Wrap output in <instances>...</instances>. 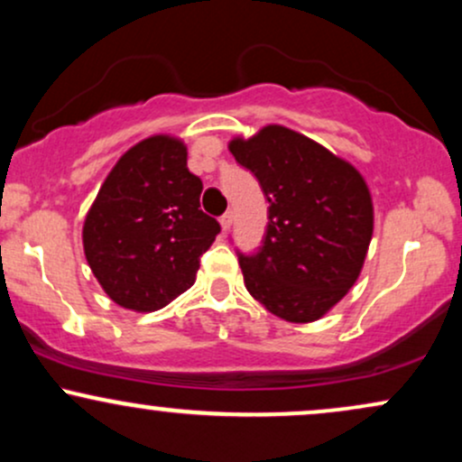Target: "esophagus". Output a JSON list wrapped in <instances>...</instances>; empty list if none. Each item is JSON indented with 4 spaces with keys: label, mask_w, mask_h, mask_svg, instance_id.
Listing matches in <instances>:
<instances>
[{
    "label": "esophagus",
    "mask_w": 462,
    "mask_h": 462,
    "mask_svg": "<svg viewBox=\"0 0 462 462\" xmlns=\"http://www.w3.org/2000/svg\"><path fill=\"white\" fill-rule=\"evenodd\" d=\"M232 221H235V215H232V213H226L224 217H221L219 224H221V227H224V232L230 230V227H232Z\"/></svg>",
    "instance_id": "34e87169"
}]
</instances>
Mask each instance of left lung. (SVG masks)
Listing matches in <instances>:
<instances>
[{
	"mask_svg": "<svg viewBox=\"0 0 462 462\" xmlns=\"http://www.w3.org/2000/svg\"><path fill=\"white\" fill-rule=\"evenodd\" d=\"M227 150L261 182L269 224L256 256H238L254 300L280 319L328 315L363 272L374 199L363 173L300 132L269 124Z\"/></svg>",
	"mask_w": 462,
	"mask_h": 462,
	"instance_id": "left-lung-1",
	"label": "left lung"
}]
</instances>
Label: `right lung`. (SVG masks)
Here are the masks:
<instances>
[{
    "mask_svg": "<svg viewBox=\"0 0 462 462\" xmlns=\"http://www.w3.org/2000/svg\"><path fill=\"white\" fill-rule=\"evenodd\" d=\"M201 189L187 145L171 134L139 141L110 169L84 217L82 245L121 309L158 310L195 284L199 256L221 230L199 208Z\"/></svg>",
    "mask_w": 462,
    "mask_h": 462,
    "instance_id": "right-lung-1",
    "label": "right lung"
}]
</instances>
